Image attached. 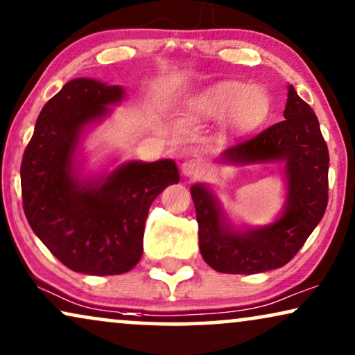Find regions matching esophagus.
<instances>
[{"label":"esophagus","mask_w":355,"mask_h":355,"mask_svg":"<svg viewBox=\"0 0 355 355\" xmlns=\"http://www.w3.org/2000/svg\"><path fill=\"white\" fill-rule=\"evenodd\" d=\"M182 172H183V175H185V177L196 178V177H200L202 172H205V165H202L200 160L190 159V160H187V162H183Z\"/></svg>","instance_id":"1"}]
</instances>
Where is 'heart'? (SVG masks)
Returning <instances> with one entry per match:
<instances>
[{
  "instance_id": "obj_1",
  "label": "heart",
  "mask_w": 355,
  "mask_h": 355,
  "mask_svg": "<svg viewBox=\"0 0 355 355\" xmlns=\"http://www.w3.org/2000/svg\"><path fill=\"white\" fill-rule=\"evenodd\" d=\"M188 110L201 120L225 116V125L232 133L248 135L268 120L271 98L259 86L219 81L195 94L188 102Z\"/></svg>"
}]
</instances>
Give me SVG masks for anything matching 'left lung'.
Returning <instances> with one entry per match:
<instances>
[{
    "label": "left lung",
    "instance_id": "obj_1",
    "mask_svg": "<svg viewBox=\"0 0 355 355\" xmlns=\"http://www.w3.org/2000/svg\"><path fill=\"white\" fill-rule=\"evenodd\" d=\"M284 121L225 149L224 164L284 162L287 200L272 224L234 232L222 216L216 196L206 185L190 188L196 209L202 259L229 274H257L284 266L304 247L328 205V146L318 118L289 86Z\"/></svg>",
    "mask_w": 355,
    "mask_h": 355
}]
</instances>
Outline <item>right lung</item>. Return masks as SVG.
Wrapping results in <instances>:
<instances>
[{
	"mask_svg": "<svg viewBox=\"0 0 355 355\" xmlns=\"http://www.w3.org/2000/svg\"><path fill=\"white\" fill-rule=\"evenodd\" d=\"M123 97V87L96 79L66 83L42 108L22 157L27 220L51 254L76 272L112 276L133 269L143 254L150 205L180 180L170 159L135 160L103 177L79 180L74 153L83 130Z\"/></svg>",
	"mask_w": 355,
	"mask_h": 355,
	"instance_id": "obj_1",
	"label": "right lung"
}]
</instances>
